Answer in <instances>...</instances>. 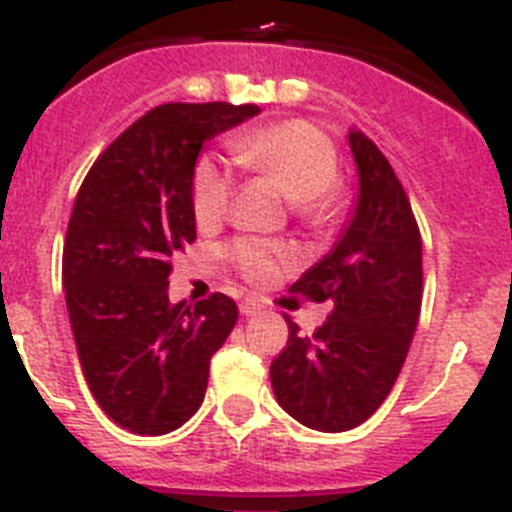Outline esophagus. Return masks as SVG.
<instances>
[{"label": "esophagus", "instance_id": "obj_1", "mask_svg": "<svg viewBox=\"0 0 512 512\" xmlns=\"http://www.w3.org/2000/svg\"><path fill=\"white\" fill-rule=\"evenodd\" d=\"M260 308V301H255V298H245V301L239 303V313H242V316H255Z\"/></svg>", "mask_w": 512, "mask_h": 512}]
</instances>
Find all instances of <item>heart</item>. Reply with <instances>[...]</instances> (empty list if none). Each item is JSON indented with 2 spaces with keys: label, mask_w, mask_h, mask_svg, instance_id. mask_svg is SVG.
Listing matches in <instances>:
<instances>
[{
  "label": "heart",
  "mask_w": 512,
  "mask_h": 512,
  "mask_svg": "<svg viewBox=\"0 0 512 512\" xmlns=\"http://www.w3.org/2000/svg\"><path fill=\"white\" fill-rule=\"evenodd\" d=\"M232 155L250 173L273 181L288 193L290 209L306 224H329L342 209V186L336 181L339 153L334 142L308 122H280L239 132L229 142ZM234 178L216 155H201L191 178V209L196 224L216 227L232 204ZM288 250L267 239H239L232 260L255 283L278 273Z\"/></svg>",
  "instance_id": "obj_1"
}]
</instances>
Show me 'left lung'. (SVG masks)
I'll list each match as a JSON object with an SVG mask.
<instances>
[{
  "instance_id": "1",
  "label": "left lung",
  "mask_w": 512,
  "mask_h": 512,
  "mask_svg": "<svg viewBox=\"0 0 512 512\" xmlns=\"http://www.w3.org/2000/svg\"><path fill=\"white\" fill-rule=\"evenodd\" d=\"M359 191L334 250L308 267L293 293L331 301L324 326L288 344L270 365L275 400L298 423L326 434L359 426L388 398L416 334L423 296L421 232L388 158L349 130Z\"/></svg>"
}]
</instances>
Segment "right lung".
Returning <instances> with one entry per match:
<instances>
[{
	"instance_id": "1",
	"label": "right lung",
	"mask_w": 512,
	"mask_h": 512,
	"mask_svg": "<svg viewBox=\"0 0 512 512\" xmlns=\"http://www.w3.org/2000/svg\"><path fill=\"white\" fill-rule=\"evenodd\" d=\"M255 104H163L91 165L63 245V288L91 395L140 436L183 426L204 403L209 362L237 324L224 293L168 301L173 252L196 239L191 178L206 140Z\"/></svg>"
}]
</instances>
